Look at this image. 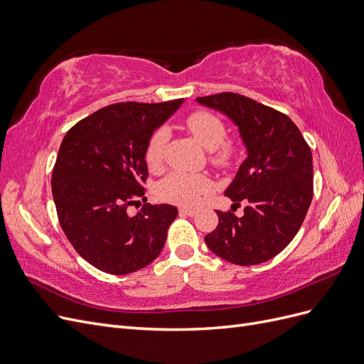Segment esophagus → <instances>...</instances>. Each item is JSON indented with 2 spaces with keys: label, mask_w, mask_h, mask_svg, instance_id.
<instances>
[{
  "label": "esophagus",
  "mask_w": 364,
  "mask_h": 364,
  "mask_svg": "<svg viewBox=\"0 0 364 364\" xmlns=\"http://www.w3.org/2000/svg\"><path fill=\"white\" fill-rule=\"evenodd\" d=\"M178 211H180L181 216H191V218H193L195 214H196V211L192 210V208H180Z\"/></svg>",
  "instance_id": "obj_1"
}]
</instances>
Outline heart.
I'll return each mask as SVG.
<instances>
[{"label":"heart","instance_id":"1","mask_svg":"<svg viewBox=\"0 0 364 364\" xmlns=\"http://www.w3.org/2000/svg\"><path fill=\"white\" fill-rule=\"evenodd\" d=\"M186 127L195 139L211 151L214 165L226 166L231 164L235 154V146L230 141H223L226 129L223 121L208 111H196L186 118ZM168 139L165 129H157L145 146V161L150 169H159L164 161V150ZM211 183L204 175L173 171L168 173L157 186V195L161 200L183 207L198 204L205 192L210 191Z\"/></svg>","mask_w":364,"mask_h":364}]
</instances>
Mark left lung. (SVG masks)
I'll return each instance as SVG.
<instances>
[{
    "label": "left lung",
    "mask_w": 364,
    "mask_h": 364,
    "mask_svg": "<svg viewBox=\"0 0 364 364\" xmlns=\"http://www.w3.org/2000/svg\"><path fill=\"white\" fill-rule=\"evenodd\" d=\"M196 102L230 118L247 150L225 191L235 207L247 203L245 214L216 210L219 225L205 243L228 262L262 264L291 243L312 203L311 148L289 117L241 94L220 92Z\"/></svg>",
    "instance_id": "1"
}]
</instances>
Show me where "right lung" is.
<instances>
[{"instance_id":"right-lung-1","label":"right lung","mask_w":364,"mask_h":364,"mask_svg":"<svg viewBox=\"0 0 364 364\" xmlns=\"http://www.w3.org/2000/svg\"><path fill=\"white\" fill-rule=\"evenodd\" d=\"M183 102L105 106L61 142L50 180L58 220L75 250L105 273L138 272L165 246L178 210L146 203L145 146ZM130 205L141 208L134 217L127 211Z\"/></svg>"}]
</instances>
